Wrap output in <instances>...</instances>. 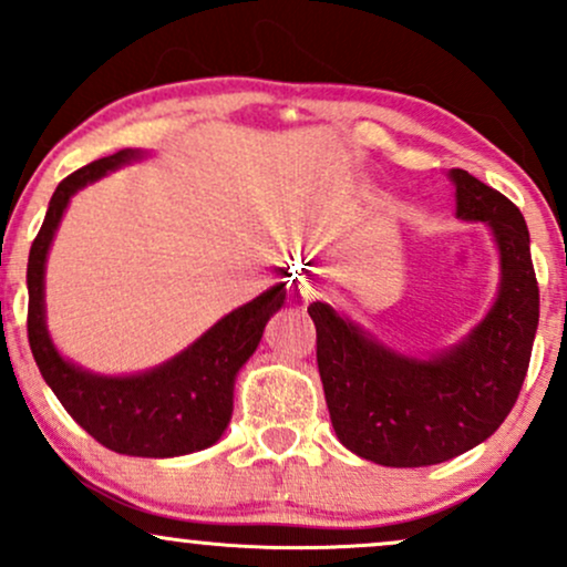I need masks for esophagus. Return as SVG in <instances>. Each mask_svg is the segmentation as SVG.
<instances>
[{
    "mask_svg": "<svg viewBox=\"0 0 567 567\" xmlns=\"http://www.w3.org/2000/svg\"><path fill=\"white\" fill-rule=\"evenodd\" d=\"M298 292H301V298H303V301H311V298H317V296H320V290H317L315 285H311V282H303L301 288H298Z\"/></svg>",
    "mask_w": 567,
    "mask_h": 567,
    "instance_id": "34e87169",
    "label": "esophagus"
}]
</instances>
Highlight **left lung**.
<instances>
[{"label":"left lung","mask_w":567,"mask_h":567,"mask_svg":"<svg viewBox=\"0 0 567 567\" xmlns=\"http://www.w3.org/2000/svg\"><path fill=\"white\" fill-rule=\"evenodd\" d=\"M455 216L485 220L501 256L498 298L458 347L419 360L383 347L317 301V365L338 440L381 466H432L504 424L528 373L538 282L523 213L466 171H451Z\"/></svg>","instance_id":"left-lung-1"}]
</instances>
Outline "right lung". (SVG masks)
<instances>
[{
  "label": "right lung",
  "mask_w": 567,
  "mask_h": 567,
  "mask_svg": "<svg viewBox=\"0 0 567 567\" xmlns=\"http://www.w3.org/2000/svg\"><path fill=\"white\" fill-rule=\"evenodd\" d=\"M143 152H122L90 162L58 184L48 216L29 252V343L39 373L71 419L109 451L138 458H173L205 451L220 440L231 421L234 379L261 341L266 322L285 303V285L252 298L218 320L192 347L135 375H97L58 354L44 324V264L66 213L82 186L109 171L141 159Z\"/></svg>",
  "instance_id": "obj_1"
}]
</instances>
